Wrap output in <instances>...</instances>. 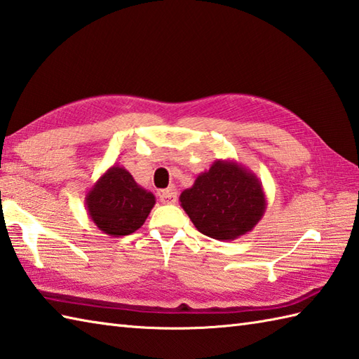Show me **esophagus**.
I'll return each mask as SVG.
<instances>
[{
    "label": "esophagus",
    "instance_id": "1",
    "mask_svg": "<svg viewBox=\"0 0 359 359\" xmlns=\"http://www.w3.org/2000/svg\"><path fill=\"white\" fill-rule=\"evenodd\" d=\"M177 198H178L177 190L172 189V187L163 190V192H161V195H159L161 203H164V204H175V203H177Z\"/></svg>",
    "mask_w": 359,
    "mask_h": 359
}]
</instances>
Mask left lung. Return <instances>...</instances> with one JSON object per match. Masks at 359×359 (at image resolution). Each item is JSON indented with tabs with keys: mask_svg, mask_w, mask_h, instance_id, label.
<instances>
[{
	"mask_svg": "<svg viewBox=\"0 0 359 359\" xmlns=\"http://www.w3.org/2000/svg\"><path fill=\"white\" fill-rule=\"evenodd\" d=\"M180 203L196 229L222 241L251 232L266 210L262 182L233 159H217L182 190Z\"/></svg>",
	"mask_w": 359,
	"mask_h": 359,
	"instance_id": "left-lung-1",
	"label": "left lung"
}]
</instances>
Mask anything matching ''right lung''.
I'll list each match as a JSON object with an SVG mask.
<instances>
[{"label": "right lung", "instance_id": "obj_1", "mask_svg": "<svg viewBox=\"0 0 359 359\" xmlns=\"http://www.w3.org/2000/svg\"><path fill=\"white\" fill-rule=\"evenodd\" d=\"M155 203V195L139 186L131 173L119 164L102 173L85 195L91 222L111 237L137 231L147 220Z\"/></svg>", "mask_w": 359, "mask_h": 359}]
</instances>
